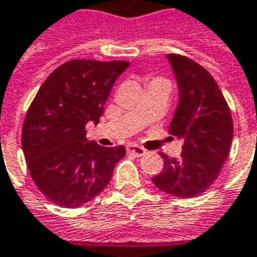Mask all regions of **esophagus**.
<instances>
[{"mask_svg": "<svg viewBox=\"0 0 257 257\" xmlns=\"http://www.w3.org/2000/svg\"><path fill=\"white\" fill-rule=\"evenodd\" d=\"M127 152L132 155H136V156H143V155L147 154V151L141 147H138V145H128L127 147Z\"/></svg>", "mask_w": 257, "mask_h": 257, "instance_id": "1", "label": "esophagus"}]
</instances>
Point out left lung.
Masks as SVG:
<instances>
[{"label":"left lung","instance_id":"left-lung-1","mask_svg":"<svg viewBox=\"0 0 257 257\" xmlns=\"http://www.w3.org/2000/svg\"><path fill=\"white\" fill-rule=\"evenodd\" d=\"M177 77L180 101L169 127L183 138L178 159L162 154L163 170L152 183L177 198H194L219 177L230 154L234 124L231 110L213 76L190 58L169 54Z\"/></svg>","mask_w":257,"mask_h":257}]
</instances>
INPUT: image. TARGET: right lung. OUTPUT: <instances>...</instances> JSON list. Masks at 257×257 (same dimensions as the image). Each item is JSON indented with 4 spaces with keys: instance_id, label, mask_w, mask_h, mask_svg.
<instances>
[{
    "instance_id": "obj_1",
    "label": "right lung",
    "mask_w": 257,
    "mask_h": 257,
    "mask_svg": "<svg viewBox=\"0 0 257 257\" xmlns=\"http://www.w3.org/2000/svg\"><path fill=\"white\" fill-rule=\"evenodd\" d=\"M125 61L72 59L56 67L34 96L22 127V148L33 181L47 199L79 207L101 194L123 159V145L87 143V121H99Z\"/></svg>"
}]
</instances>
